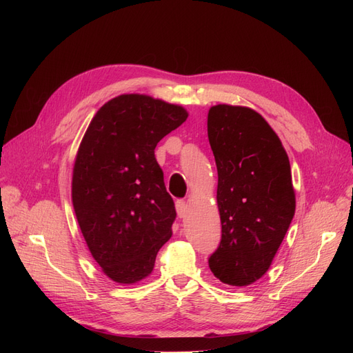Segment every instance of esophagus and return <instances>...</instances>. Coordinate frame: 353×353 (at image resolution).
Wrapping results in <instances>:
<instances>
[{
    "instance_id": "obj_1",
    "label": "esophagus",
    "mask_w": 353,
    "mask_h": 353,
    "mask_svg": "<svg viewBox=\"0 0 353 353\" xmlns=\"http://www.w3.org/2000/svg\"><path fill=\"white\" fill-rule=\"evenodd\" d=\"M176 210H177L179 217H186L188 213H189L188 203L184 201V200H177V201H176Z\"/></svg>"
}]
</instances>
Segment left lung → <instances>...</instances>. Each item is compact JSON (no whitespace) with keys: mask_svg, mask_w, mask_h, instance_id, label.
Instances as JSON below:
<instances>
[{"mask_svg":"<svg viewBox=\"0 0 353 353\" xmlns=\"http://www.w3.org/2000/svg\"><path fill=\"white\" fill-rule=\"evenodd\" d=\"M208 136L221 221L209 268L221 283L249 286L270 268L294 216L289 157L273 128L249 107H210Z\"/></svg>","mask_w":353,"mask_h":353,"instance_id":"left-lung-1","label":"left lung"}]
</instances>
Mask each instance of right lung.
<instances>
[{"instance_id":"add662e5","label":"right lung","mask_w":353,"mask_h":353,"mask_svg":"<svg viewBox=\"0 0 353 353\" xmlns=\"http://www.w3.org/2000/svg\"><path fill=\"white\" fill-rule=\"evenodd\" d=\"M188 116L181 105L121 94L97 111L80 143L71 181L74 212L91 256L117 283L150 274L172 237L174 201L154 148Z\"/></svg>"}]
</instances>
